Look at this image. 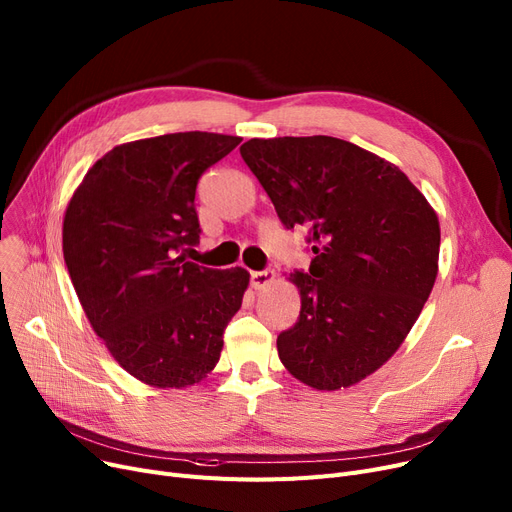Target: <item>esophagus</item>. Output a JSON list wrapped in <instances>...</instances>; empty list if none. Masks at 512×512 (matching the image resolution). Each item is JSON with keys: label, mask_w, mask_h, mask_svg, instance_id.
Segmentation results:
<instances>
[{"label": "esophagus", "mask_w": 512, "mask_h": 512, "mask_svg": "<svg viewBox=\"0 0 512 512\" xmlns=\"http://www.w3.org/2000/svg\"><path fill=\"white\" fill-rule=\"evenodd\" d=\"M276 278V272L274 270H261V272H251V286L255 290H263L270 286Z\"/></svg>", "instance_id": "1"}]
</instances>
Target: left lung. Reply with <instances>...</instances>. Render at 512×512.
Returning <instances> with one entry per match:
<instances>
[{
	"label": "left lung",
	"instance_id": "left-lung-1",
	"mask_svg": "<svg viewBox=\"0 0 512 512\" xmlns=\"http://www.w3.org/2000/svg\"><path fill=\"white\" fill-rule=\"evenodd\" d=\"M240 155L313 251L290 274L301 315L278 336L280 361L317 390L357 384L396 353L434 288L436 211L390 161L342 139H251Z\"/></svg>",
	"mask_w": 512,
	"mask_h": 512
}]
</instances>
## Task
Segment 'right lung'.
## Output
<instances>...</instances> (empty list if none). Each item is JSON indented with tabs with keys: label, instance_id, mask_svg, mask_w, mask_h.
Segmentation results:
<instances>
[{
	"label": "right lung",
	"instance_id": "right-lung-1",
	"mask_svg": "<svg viewBox=\"0 0 512 512\" xmlns=\"http://www.w3.org/2000/svg\"><path fill=\"white\" fill-rule=\"evenodd\" d=\"M242 139L174 132L114 147L64 218V259L93 330L134 378L186 388L220 361L249 274L186 261L199 245V178Z\"/></svg>",
	"mask_w": 512,
	"mask_h": 512
}]
</instances>
